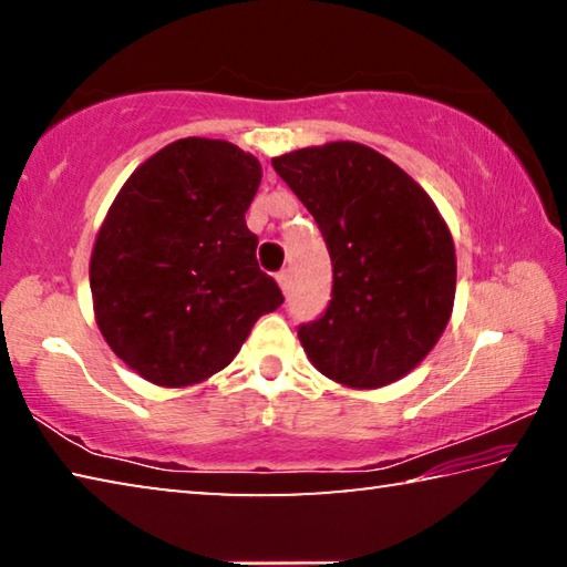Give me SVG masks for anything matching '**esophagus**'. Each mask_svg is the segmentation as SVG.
<instances>
[{
	"mask_svg": "<svg viewBox=\"0 0 567 567\" xmlns=\"http://www.w3.org/2000/svg\"><path fill=\"white\" fill-rule=\"evenodd\" d=\"M277 282H280L282 292H290V287H292V275H290V270H282L280 275H277Z\"/></svg>",
	"mask_w": 567,
	"mask_h": 567,
	"instance_id": "obj_1",
	"label": "esophagus"
}]
</instances>
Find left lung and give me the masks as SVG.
<instances>
[{
	"label": "left lung",
	"mask_w": 567,
	"mask_h": 567,
	"mask_svg": "<svg viewBox=\"0 0 567 567\" xmlns=\"http://www.w3.org/2000/svg\"><path fill=\"white\" fill-rule=\"evenodd\" d=\"M315 217L332 295L297 328L322 375L350 388L400 380L435 348L455 300V247L433 199L395 162L358 142L275 157Z\"/></svg>",
	"instance_id": "8db88e82"
}]
</instances>
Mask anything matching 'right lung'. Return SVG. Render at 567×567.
<instances>
[{"label":"right lung","mask_w":567,"mask_h":567,"mask_svg":"<svg viewBox=\"0 0 567 567\" xmlns=\"http://www.w3.org/2000/svg\"><path fill=\"white\" fill-rule=\"evenodd\" d=\"M260 179L247 152L187 137L124 182L94 243L90 285L104 340L137 375L165 388L215 375L285 302L245 223Z\"/></svg>","instance_id":"add662e5"}]
</instances>
